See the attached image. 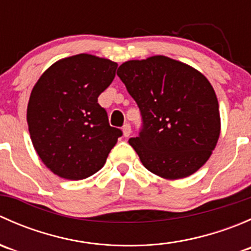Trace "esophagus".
I'll return each instance as SVG.
<instances>
[{
	"label": "esophagus",
	"mask_w": 251,
	"mask_h": 251,
	"mask_svg": "<svg viewBox=\"0 0 251 251\" xmlns=\"http://www.w3.org/2000/svg\"><path fill=\"white\" fill-rule=\"evenodd\" d=\"M123 135H124V137H128V136L131 135V126L128 125V124H126V125H124V127H123Z\"/></svg>",
	"instance_id": "obj_1"
}]
</instances>
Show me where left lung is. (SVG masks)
Wrapping results in <instances>:
<instances>
[{
	"label": "left lung",
	"instance_id": "1",
	"mask_svg": "<svg viewBox=\"0 0 251 251\" xmlns=\"http://www.w3.org/2000/svg\"><path fill=\"white\" fill-rule=\"evenodd\" d=\"M116 74L140 107L143 128L128 143L144 168L166 179L197 173L221 131L219 102L209 80L165 55L128 60Z\"/></svg>",
	"mask_w": 251,
	"mask_h": 251
}]
</instances>
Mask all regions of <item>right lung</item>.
Instances as JSON below:
<instances>
[{
  "mask_svg": "<svg viewBox=\"0 0 251 251\" xmlns=\"http://www.w3.org/2000/svg\"><path fill=\"white\" fill-rule=\"evenodd\" d=\"M116 68L107 58L81 53L53 63L35 83L26 110L30 138L57 176L72 181L92 176L123 135L98 104Z\"/></svg>",
  "mask_w": 251,
  "mask_h": 251,
  "instance_id": "add662e5",
  "label": "right lung"
}]
</instances>
